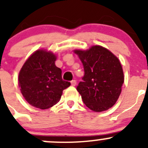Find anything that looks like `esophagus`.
Listing matches in <instances>:
<instances>
[{"label":"esophagus","mask_w":148,"mask_h":148,"mask_svg":"<svg viewBox=\"0 0 148 148\" xmlns=\"http://www.w3.org/2000/svg\"><path fill=\"white\" fill-rule=\"evenodd\" d=\"M71 86H75V85L77 84V82H76V80H72V81L71 82Z\"/></svg>","instance_id":"1"}]
</instances>
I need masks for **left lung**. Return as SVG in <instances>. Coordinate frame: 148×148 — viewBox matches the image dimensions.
<instances>
[{
	"label": "left lung",
	"mask_w": 148,
	"mask_h": 148,
	"mask_svg": "<svg viewBox=\"0 0 148 148\" xmlns=\"http://www.w3.org/2000/svg\"><path fill=\"white\" fill-rule=\"evenodd\" d=\"M82 62L84 75L77 90L85 105L95 112H103L118 99L124 82L122 66L111 51L101 46L86 51L75 50Z\"/></svg>",
	"instance_id": "1"
}]
</instances>
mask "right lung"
Instances as JSON below:
<instances>
[{
	"mask_svg": "<svg viewBox=\"0 0 148 148\" xmlns=\"http://www.w3.org/2000/svg\"><path fill=\"white\" fill-rule=\"evenodd\" d=\"M52 52L37 50L22 66L18 75L21 92L28 103L45 110L59 102L62 92L71 85L64 81L62 69L55 65Z\"/></svg>",
	"mask_w": 148,
	"mask_h": 148,
	"instance_id": "obj_1",
	"label": "right lung"
}]
</instances>
